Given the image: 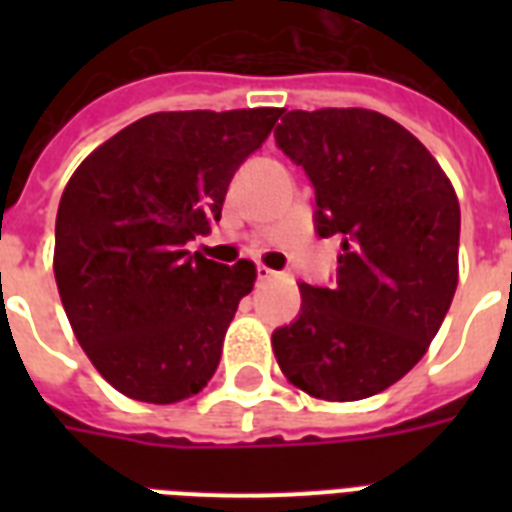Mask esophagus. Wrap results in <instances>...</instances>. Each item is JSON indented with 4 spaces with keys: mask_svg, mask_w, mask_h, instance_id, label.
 Returning <instances> with one entry per match:
<instances>
[{
    "mask_svg": "<svg viewBox=\"0 0 512 512\" xmlns=\"http://www.w3.org/2000/svg\"><path fill=\"white\" fill-rule=\"evenodd\" d=\"M276 276H279V273L273 271V268H268V265H257V279L260 281H271L276 279Z\"/></svg>",
    "mask_w": 512,
    "mask_h": 512,
    "instance_id": "esophagus-1",
    "label": "esophagus"
}]
</instances>
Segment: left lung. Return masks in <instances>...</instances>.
Wrapping results in <instances>:
<instances>
[{
  "label": "left lung",
  "instance_id": "obj_1",
  "mask_svg": "<svg viewBox=\"0 0 512 512\" xmlns=\"http://www.w3.org/2000/svg\"><path fill=\"white\" fill-rule=\"evenodd\" d=\"M276 143L316 188V231L340 236L337 284H300L273 332L295 388L358 401L398 382L441 329L460 279V201L412 132L369 108L281 111Z\"/></svg>",
  "mask_w": 512,
  "mask_h": 512
}]
</instances>
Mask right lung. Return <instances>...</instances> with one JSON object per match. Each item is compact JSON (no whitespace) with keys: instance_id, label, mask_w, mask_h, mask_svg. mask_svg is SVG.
I'll list each match as a JSON object with an SVG mask.
<instances>
[{"instance_id":"right-lung-1","label":"right lung","mask_w":512,"mask_h":512,"mask_svg":"<svg viewBox=\"0 0 512 512\" xmlns=\"http://www.w3.org/2000/svg\"><path fill=\"white\" fill-rule=\"evenodd\" d=\"M279 116L281 108L143 116L68 180L52 271L76 340L127 398L177 404L212 380L257 268H228L185 244L220 220L233 172Z\"/></svg>"}]
</instances>
